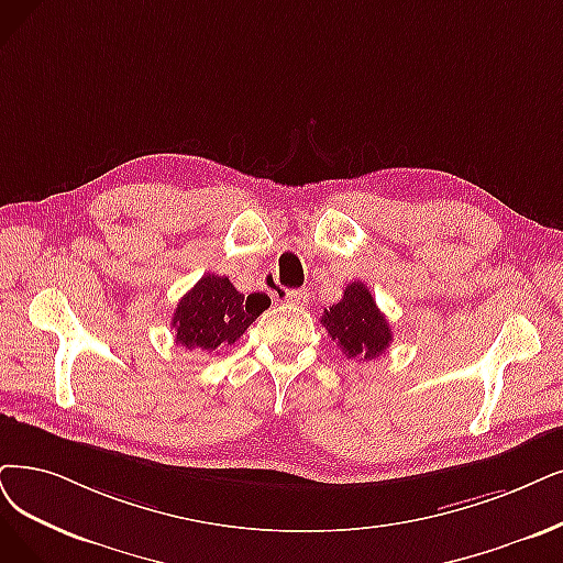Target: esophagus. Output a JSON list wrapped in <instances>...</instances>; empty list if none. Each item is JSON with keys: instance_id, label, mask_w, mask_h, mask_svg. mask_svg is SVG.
<instances>
[{"instance_id": "esophagus-1", "label": "esophagus", "mask_w": 563, "mask_h": 563, "mask_svg": "<svg viewBox=\"0 0 563 563\" xmlns=\"http://www.w3.org/2000/svg\"><path fill=\"white\" fill-rule=\"evenodd\" d=\"M279 300L288 302V305H305L309 300V294L307 290H286Z\"/></svg>"}]
</instances>
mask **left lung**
Here are the masks:
<instances>
[{
  "instance_id": "8db88e82",
  "label": "left lung",
  "mask_w": 563,
  "mask_h": 563,
  "mask_svg": "<svg viewBox=\"0 0 563 563\" xmlns=\"http://www.w3.org/2000/svg\"><path fill=\"white\" fill-rule=\"evenodd\" d=\"M321 323L346 357L363 363L378 357L393 342L390 323L363 282L349 284L344 298L323 311Z\"/></svg>"
}]
</instances>
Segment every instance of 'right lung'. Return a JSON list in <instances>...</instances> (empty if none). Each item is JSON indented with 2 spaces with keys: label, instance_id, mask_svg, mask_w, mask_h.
<instances>
[{
  "label": "right lung",
  "instance_id": "add662e5",
  "mask_svg": "<svg viewBox=\"0 0 563 563\" xmlns=\"http://www.w3.org/2000/svg\"><path fill=\"white\" fill-rule=\"evenodd\" d=\"M267 307V296L252 294L244 298L229 277L206 275L175 307L170 323L175 342L189 351L212 353L235 344Z\"/></svg>",
  "mask_w": 563,
  "mask_h": 563
}]
</instances>
